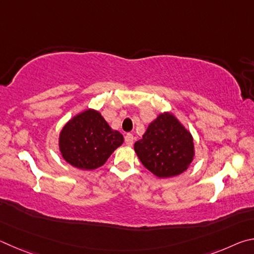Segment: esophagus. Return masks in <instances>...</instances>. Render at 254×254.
I'll return each instance as SVG.
<instances>
[{
  "instance_id": "esophagus-1",
  "label": "esophagus",
  "mask_w": 254,
  "mask_h": 254,
  "mask_svg": "<svg viewBox=\"0 0 254 254\" xmlns=\"http://www.w3.org/2000/svg\"><path fill=\"white\" fill-rule=\"evenodd\" d=\"M125 143H126L127 146H131L132 143H134V136L130 132H128V134L125 136Z\"/></svg>"
}]
</instances>
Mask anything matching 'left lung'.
I'll list each match as a JSON object with an SVG mask.
<instances>
[{"mask_svg":"<svg viewBox=\"0 0 254 254\" xmlns=\"http://www.w3.org/2000/svg\"><path fill=\"white\" fill-rule=\"evenodd\" d=\"M134 148L143 165L159 179L182 174L194 157L192 135L168 113L161 114L149 125Z\"/></svg>","mask_w":254,"mask_h":254,"instance_id":"1","label":"left lung"}]
</instances>
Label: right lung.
Listing matches in <instances>:
<instances>
[{
    "mask_svg": "<svg viewBox=\"0 0 254 254\" xmlns=\"http://www.w3.org/2000/svg\"><path fill=\"white\" fill-rule=\"evenodd\" d=\"M123 143V135L111 129L101 114L92 109L69 120L59 138L62 157L70 165L83 171L104 165Z\"/></svg>",
    "mask_w": 254,
    "mask_h": 254,
    "instance_id": "obj_1",
    "label": "right lung"
}]
</instances>
